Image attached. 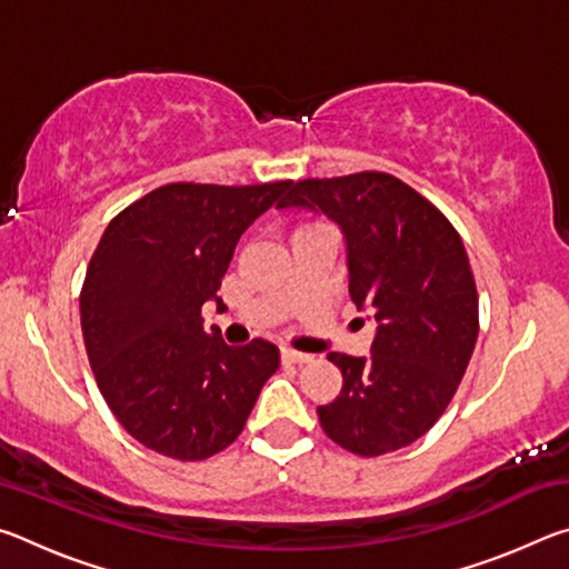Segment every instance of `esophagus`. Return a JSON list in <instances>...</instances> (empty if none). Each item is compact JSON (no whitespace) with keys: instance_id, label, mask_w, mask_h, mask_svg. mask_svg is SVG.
Listing matches in <instances>:
<instances>
[{"instance_id":"obj_1","label":"esophagus","mask_w":569,"mask_h":569,"mask_svg":"<svg viewBox=\"0 0 569 569\" xmlns=\"http://www.w3.org/2000/svg\"><path fill=\"white\" fill-rule=\"evenodd\" d=\"M281 359L286 361V363H308L313 359L311 353H301V351H293V349H283L281 351Z\"/></svg>"}]
</instances>
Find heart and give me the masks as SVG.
<instances>
[{
    "instance_id": "obj_1",
    "label": "heart",
    "mask_w": 569,
    "mask_h": 569,
    "mask_svg": "<svg viewBox=\"0 0 569 569\" xmlns=\"http://www.w3.org/2000/svg\"><path fill=\"white\" fill-rule=\"evenodd\" d=\"M306 226H313V223H306Z\"/></svg>"
}]
</instances>
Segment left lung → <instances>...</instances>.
Returning a JSON list of instances; mask_svg holds the SVG:
<instances>
[{"instance_id": "left-lung-1", "label": "left lung", "mask_w": 569, "mask_h": 569, "mask_svg": "<svg viewBox=\"0 0 569 569\" xmlns=\"http://www.w3.org/2000/svg\"><path fill=\"white\" fill-rule=\"evenodd\" d=\"M288 206L341 226L351 301L377 319L369 359L329 353L343 387L316 409L326 437L359 457L409 447L447 411L479 333L477 283L457 228L377 170L298 180L278 203Z\"/></svg>"}]
</instances>
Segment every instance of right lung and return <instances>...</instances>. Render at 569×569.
Here are the masks:
<instances>
[{
  "label": "right lung",
  "instance_id": "add662e5",
  "mask_svg": "<svg viewBox=\"0 0 569 569\" xmlns=\"http://www.w3.org/2000/svg\"><path fill=\"white\" fill-rule=\"evenodd\" d=\"M293 182H168L104 228L80 291L94 381L142 447L200 461L233 445L278 349L226 346L200 308L216 296L243 230Z\"/></svg>",
  "mask_w": 569,
  "mask_h": 569
}]
</instances>
